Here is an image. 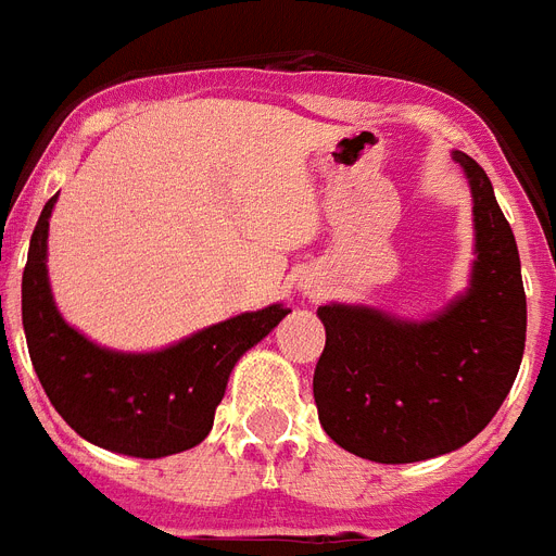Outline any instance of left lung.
<instances>
[{
    "label": "left lung",
    "mask_w": 556,
    "mask_h": 556,
    "mask_svg": "<svg viewBox=\"0 0 556 556\" xmlns=\"http://www.w3.org/2000/svg\"><path fill=\"white\" fill-rule=\"evenodd\" d=\"M473 198L470 287L428 321L364 304L318 306L327 344L313 396L327 437L384 465L468 445L517 379L526 350L519 252L485 168L454 152Z\"/></svg>",
    "instance_id": "8db88e82"
}]
</instances>
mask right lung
<instances>
[{"mask_svg": "<svg viewBox=\"0 0 556 556\" xmlns=\"http://www.w3.org/2000/svg\"><path fill=\"white\" fill-rule=\"evenodd\" d=\"M53 203L56 194L39 215L22 273V327L42 390L79 437L114 454L160 459L201 445L238 358L290 309L241 313L154 353L100 348L53 304L46 266Z\"/></svg>", "mask_w": 556, "mask_h": 556, "instance_id": "1", "label": "right lung"}]
</instances>
